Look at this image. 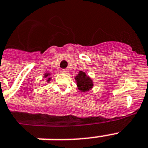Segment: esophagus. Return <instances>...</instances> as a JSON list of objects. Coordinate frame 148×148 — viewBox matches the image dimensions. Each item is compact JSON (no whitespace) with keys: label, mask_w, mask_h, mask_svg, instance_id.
<instances>
[{"label":"esophagus","mask_w":148,"mask_h":148,"mask_svg":"<svg viewBox=\"0 0 148 148\" xmlns=\"http://www.w3.org/2000/svg\"><path fill=\"white\" fill-rule=\"evenodd\" d=\"M61 73H63V74H68V73H69V70H68V69H62V70H61Z\"/></svg>","instance_id":"esophagus-1"}]
</instances>
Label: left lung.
Masks as SVG:
<instances>
[{
	"instance_id": "1",
	"label": "left lung",
	"mask_w": 148,
	"mask_h": 148,
	"mask_svg": "<svg viewBox=\"0 0 148 148\" xmlns=\"http://www.w3.org/2000/svg\"><path fill=\"white\" fill-rule=\"evenodd\" d=\"M77 86L81 92H86L90 90L94 86L92 80L83 71H79L78 74L75 77Z\"/></svg>"
}]
</instances>
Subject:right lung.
<instances>
[{
  "mask_svg": "<svg viewBox=\"0 0 148 148\" xmlns=\"http://www.w3.org/2000/svg\"><path fill=\"white\" fill-rule=\"evenodd\" d=\"M50 74H51L50 73H46V74H44V77H45V78H46V77H47V82H49V81H51V77H48V76H50Z\"/></svg>",
  "mask_w": 148,
  "mask_h": 148,
  "instance_id": "1",
  "label": "right lung"
}]
</instances>
